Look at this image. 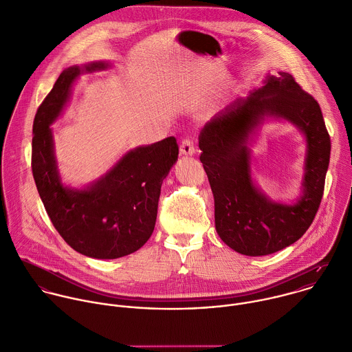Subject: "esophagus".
Instances as JSON below:
<instances>
[{"mask_svg": "<svg viewBox=\"0 0 352 352\" xmlns=\"http://www.w3.org/2000/svg\"><path fill=\"white\" fill-rule=\"evenodd\" d=\"M180 153L183 155H192V154H195V144H194L192 139L186 138V139L182 140V143H180Z\"/></svg>", "mask_w": 352, "mask_h": 352, "instance_id": "1", "label": "esophagus"}]
</instances>
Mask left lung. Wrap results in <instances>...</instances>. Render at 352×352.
Wrapping results in <instances>:
<instances>
[{"label":"left lung","mask_w":352,"mask_h":352,"mask_svg":"<svg viewBox=\"0 0 352 352\" xmlns=\"http://www.w3.org/2000/svg\"><path fill=\"white\" fill-rule=\"evenodd\" d=\"M264 115L287 119L306 135L305 191L294 206L272 203L252 186L245 144ZM330 147L318 102L289 73L268 77L261 89L216 114L201 131L199 160L214 197L216 231L223 242L246 256H265L301 238L323 197Z\"/></svg>","instance_id":"1"}]
</instances>
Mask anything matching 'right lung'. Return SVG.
Segmentation results:
<instances>
[{
  "mask_svg": "<svg viewBox=\"0 0 352 352\" xmlns=\"http://www.w3.org/2000/svg\"><path fill=\"white\" fill-rule=\"evenodd\" d=\"M106 66L91 63L63 70L40 104L33 124L32 169L45 210L67 245L94 258H118L148 241L157 220L162 180L179 155L177 142L170 136L129 151L87 190L63 187L50 125L67 103L76 78L82 72Z\"/></svg>",
  "mask_w": 352,
  "mask_h": 352,
  "instance_id": "add662e5",
  "label": "right lung"
}]
</instances>
